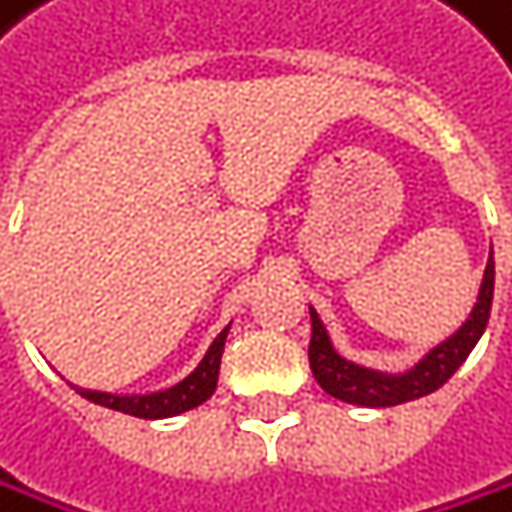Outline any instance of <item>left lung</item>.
Returning <instances> with one entry per match:
<instances>
[{
	"instance_id": "obj_1",
	"label": "left lung",
	"mask_w": 512,
	"mask_h": 512,
	"mask_svg": "<svg viewBox=\"0 0 512 512\" xmlns=\"http://www.w3.org/2000/svg\"><path fill=\"white\" fill-rule=\"evenodd\" d=\"M492 296H495V256L489 253L476 302H473L470 314L464 317V323L452 332V336H446L443 342L427 348L403 372L372 369V366H363V363L345 357L336 345H332L329 329L323 326L317 308L308 305V311H311L308 360H311V372L317 378V385L329 397H336L342 403H354V406H366V409L400 406V403H409V400H418V397L440 391L446 381L461 369V363L470 357L476 342L482 339L485 323H489V311H492Z\"/></svg>"
}]
</instances>
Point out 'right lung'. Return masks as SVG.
Wrapping results in <instances>:
<instances>
[{
  "label": "right lung",
  "mask_w": 512,
  "mask_h": 512,
  "mask_svg": "<svg viewBox=\"0 0 512 512\" xmlns=\"http://www.w3.org/2000/svg\"><path fill=\"white\" fill-rule=\"evenodd\" d=\"M232 323L222 326L216 332V339L210 342V348L204 351V357L198 360V366L183 375L180 381L161 388V391H149V394H112V391H94V388H79V385H69L75 388V394H82L85 400L124 412V415H134V418H173V415H183L201 403H207L216 391V378H219V360H222V348H225V336Z\"/></svg>",
  "instance_id": "add662e5"
}]
</instances>
